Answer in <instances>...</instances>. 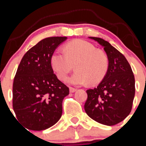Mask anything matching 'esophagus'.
<instances>
[{
  "label": "esophagus",
  "mask_w": 146,
  "mask_h": 146,
  "mask_svg": "<svg viewBox=\"0 0 146 146\" xmlns=\"http://www.w3.org/2000/svg\"><path fill=\"white\" fill-rule=\"evenodd\" d=\"M76 91H77V89L74 88L69 87V91H70L71 93H74V92H75Z\"/></svg>",
  "instance_id": "34e87169"
}]
</instances>
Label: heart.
I'll return each mask as SVG.
<instances>
[{
  "label": "heart",
  "instance_id": "heart-1",
  "mask_svg": "<svg viewBox=\"0 0 146 146\" xmlns=\"http://www.w3.org/2000/svg\"><path fill=\"white\" fill-rule=\"evenodd\" d=\"M76 62L77 71L68 79L73 85L100 82L109 69L107 54L85 40H74L68 42L64 48L58 47L50 58L52 69L61 80L66 79Z\"/></svg>",
  "mask_w": 146,
  "mask_h": 146
}]
</instances>
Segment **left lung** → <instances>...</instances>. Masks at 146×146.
Listing matches in <instances>:
<instances>
[{"mask_svg":"<svg viewBox=\"0 0 146 146\" xmlns=\"http://www.w3.org/2000/svg\"><path fill=\"white\" fill-rule=\"evenodd\" d=\"M104 47L109 58V69L96 88L87 90L85 110L99 123L113 126L128 116L135 94V76L124 55L105 40L90 37Z\"/></svg>","mask_w":146,"mask_h":146,"instance_id":"left-lung-1","label":"left lung"}]
</instances>
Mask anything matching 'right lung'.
Returning a JSON list of instances; mask_svg holds the SVG:
<instances>
[{
  "label": "right lung",
  "instance_id": "1",
  "mask_svg": "<svg viewBox=\"0 0 146 146\" xmlns=\"http://www.w3.org/2000/svg\"><path fill=\"white\" fill-rule=\"evenodd\" d=\"M66 37L42 39L24 55L13 82V109L27 129L42 131L57 123L69 89L53 73L50 58Z\"/></svg>",
  "mask_w": 146,
  "mask_h": 146
}]
</instances>
